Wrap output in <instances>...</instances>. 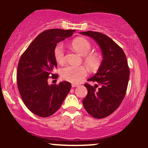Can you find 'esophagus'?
<instances>
[{
    "label": "esophagus",
    "mask_w": 148,
    "mask_h": 148,
    "mask_svg": "<svg viewBox=\"0 0 148 148\" xmlns=\"http://www.w3.org/2000/svg\"><path fill=\"white\" fill-rule=\"evenodd\" d=\"M77 86H79V85H78V84H72V88L77 87Z\"/></svg>",
    "instance_id": "34e87169"
}]
</instances>
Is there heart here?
Returning <instances> with one entry per match:
<instances>
[{
  "label": "heart",
  "mask_w": 148,
  "mask_h": 148,
  "mask_svg": "<svg viewBox=\"0 0 148 148\" xmlns=\"http://www.w3.org/2000/svg\"><path fill=\"white\" fill-rule=\"evenodd\" d=\"M72 47L76 51L84 56L85 64L91 69H96L101 62V56L97 53H90L92 49L91 43L85 38H77L72 43ZM54 58L58 64H63L65 61V51L64 45L58 43L54 48ZM87 70L83 66L68 65L60 71L62 79L73 84L81 82L87 76Z\"/></svg>",
  "instance_id": "obj_1"
}]
</instances>
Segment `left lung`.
<instances>
[{
	"label": "left lung",
	"instance_id": "left-lung-1",
	"mask_svg": "<svg viewBox=\"0 0 148 148\" xmlns=\"http://www.w3.org/2000/svg\"><path fill=\"white\" fill-rule=\"evenodd\" d=\"M80 34L94 39L103 56L97 72L88 80L97 84L95 86L84 84L88 94L83 99V104L91 116L106 118L118 108L126 94L130 74L126 55L121 47L104 34L94 31ZM98 84L100 88L97 90Z\"/></svg>",
	"mask_w": 148,
	"mask_h": 148
}]
</instances>
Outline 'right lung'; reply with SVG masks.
Wrapping results in <instances>:
<instances>
[{"label": "right lung", "instance_id": "obj_1", "mask_svg": "<svg viewBox=\"0 0 148 148\" xmlns=\"http://www.w3.org/2000/svg\"><path fill=\"white\" fill-rule=\"evenodd\" d=\"M75 30L49 29L37 36L22 54L18 64L16 80L25 106L34 114L47 118L56 113L71 89L67 81L48 84L57 67L53 54L58 42L73 35Z\"/></svg>", "mask_w": 148, "mask_h": 148}]
</instances>
